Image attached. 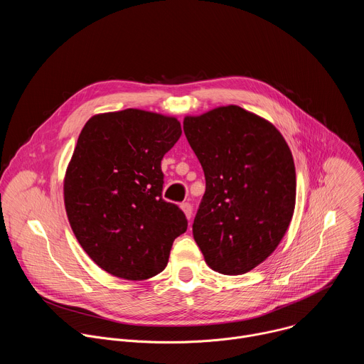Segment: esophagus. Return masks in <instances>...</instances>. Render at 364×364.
Instances as JSON below:
<instances>
[{
    "mask_svg": "<svg viewBox=\"0 0 364 364\" xmlns=\"http://www.w3.org/2000/svg\"><path fill=\"white\" fill-rule=\"evenodd\" d=\"M181 210L184 212V215H186V218L187 219H191V216H193V205L188 203V201H184V203H181Z\"/></svg>",
    "mask_w": 364,
    "mask_h": 364,
    "instance_id": "1",
    "label": "esophagus"
}]
</instances>
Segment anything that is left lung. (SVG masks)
Here are the masks:
<instances>
[{
    "mask_svg": "<svg viewBox=\"0 0 364 364\" xmlns=\"http://www.w3.org/2000/svg\"><path fill=\"white\" fill-rule=\"evenodd\" d=\"M183 128L205 177L194 240L212 269L246 274L277 249L291 223V149L271 122L236 105L186 117Z\"/></svg>",
    "mask_w": 364,
    "mask_h": 364,
    "instance_id": "left-lung-1",
    "label": "left lung"
}]
</instances>
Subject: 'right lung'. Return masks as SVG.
<instances>
[{"label":"right lung","instance_id":"1","mask_svg":"<svg viewBox=\"0 0 364 364\" xmlns=\"http://www.w3.org/2000/svg\"><path fill=\"white\" fill-rule=\"evenodd\" d=\"M180 136L176 118L124 109L92 117L77 138L65 177L66 213L83 250L114 277L160 274L187 230L183 210L163 198L161 160Z\"/></svg>","mask_w":364,"mask_h":364}]
</instances>
